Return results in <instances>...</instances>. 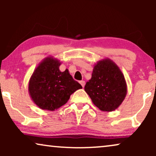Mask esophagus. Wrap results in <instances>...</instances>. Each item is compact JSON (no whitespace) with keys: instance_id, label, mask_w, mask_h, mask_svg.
<instances>
[{"instance_id":"34e87169","label":"esophagus","mask_w":156,"mask_h":156,"mask_svg":"<svg viewBox=\"0 0 156 156\" xmlns=\"http://www.w3.org/2000/svg\"><path fill=\"white\" fill-rule=\"evenodd\" d=\"M80 83L81 84V85H82V87H83V88H84V86H85V82H84V81H80Z\"/></svg>"}]
</instances>
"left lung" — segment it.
Wrapping results in <instances>:
<instances>
[{"label":"left lung","instance_id":"1","mask_svg":"<svg viewBox=\"0 0 156 156\" xmlns=\"http://www.w3.org/2000/svg\"><path fill=\"white\" fill-rule=\"evenodd\" d=\"M84 90L97 108L110 112L117 109L125 99L127 84L119 66L105 58L94 66L91 78L87 82Z\"/></svg>","mask_w":156,"mask_h":156}]
</instances>
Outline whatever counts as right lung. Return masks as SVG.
<instances>
[{
  "label": "right lung",
  "mask_w": 156,
  "mask_h": 156,
  "mask_svg": "<svg viewBox=\"0 0 156 156\" xmlns=\"http://www.w3.org/2000/svg\"><path fill=\"white\" fill-rule=\"evenodd\" d=\"M61 64L54 57H47L30 78L29 95L33 103L42 110L58 109L67 103L72 94L82 88L67 69L64 72L59 70Z\"/></svg>",
  "instance_id": "obj_1"
}]
</instances>
